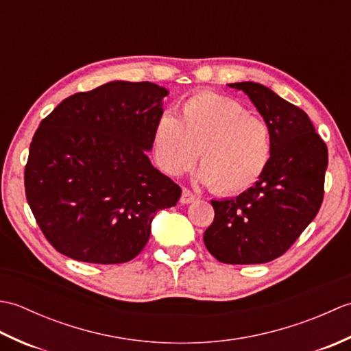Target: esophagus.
<instances>
[{
	"label": "esophagus",
	"instance_id": "1",
	"mask_svg": "<svg viewBox=\"0 0 351 351\" xmlns=\"http://www.w3.org/2000/svg\"><path fill=\"white\" fill-rule=\"evenodd\" d=\"M196 196L189 189H182V196H181V204H191L195 202Z\"/></svg>",
	"mask_w": 351,
	"mask_h": 351
}]
</instances>
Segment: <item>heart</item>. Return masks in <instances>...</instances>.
<instances>
[{
	"label": "heart",
	"mask_w": 351,
	"mask_h": 351,
	"mask_svg": "<svg viewBox=\"0 0 351 351\" xmlns=\"http://www.w3.org/2000/svg\"><path fill=\"white\" fill-rule=\"evenodd\" d=\"M156 162L167 175L187 171L200 156L199 180L223 195L253 187L270 164L273 132L238 101L211 92L193 95L181 116L164 113L154 132Z\"/></svg>",
	"instance_id": "b5f03b06"
}]
</instances>
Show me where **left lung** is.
<instances>
[{
    "label": "left lung",
    "instance_id": "left-lung-1",
    "mask_svg": "<svg viewBox=\"0 0 351 351\" xmlns=\"http://www.w3.org/2000/svg\"><path fill=\"white\" fill-rule=\"evenodd\" d=\"M243 90L273 132L263 178L235 199L211 200L208 252L225 264H264L282 256L315 219L324 196L327 146L308 114L270 88L244 81Z\"/></svg>",
    "mask_w": 351,
    "mask_h": 351
}]
</instances>
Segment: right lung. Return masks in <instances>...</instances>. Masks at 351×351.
<instances>
[{"instance_id":"right-lung-1","label":"right lung","mask_w":351,"mask_h":351,"mask_svg":"<svg viewBox=\"0 0 351 351\" xmlns=\"http://www.w3.org/2000/svg\"><path fill=\"white\" fill-rule=\"evenodd\" d=\"M167 95L149 81H111L69 96L40 122L25 196L57 252L81 263H128L146 245L154 215L180 200V185L146 155Z\"/></svg>"}]
</instances>
